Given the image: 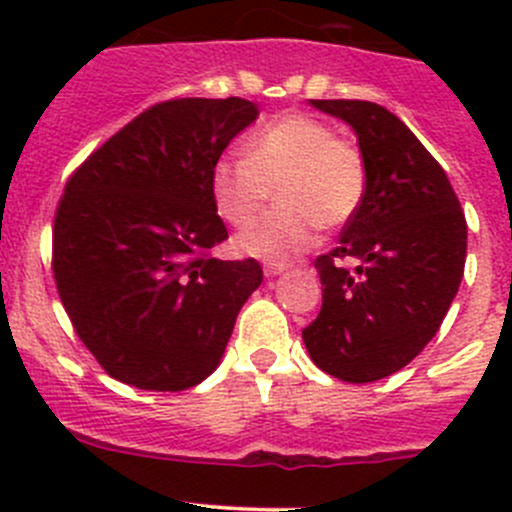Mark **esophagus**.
Instances as JSON below:
<instances>
[{"label":"esophagus","instance_id":"34e87169","mask_svg":"<svg viewBox=\"0 0 512 512\" xmlns=\"http://www.w3.org/2000/svg\"><path fill=\"white\" fill-rule=\"evenodd\" d=\"M262 270H265V277H277L287 270V265H282V262H267Z\"/></svg>","mask_w":512,"mask_h":512}]
</instances>
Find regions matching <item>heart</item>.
Returning <instances> with one entry per match:
<instances>
[{"mask_svg":"<svg viewBox=\"0 0 512 512\" xmlns=\"http://www.w3.org/2000/svg\"><path fill=\"white\" fill-rule=\"evenodd\" d=\"M282 210L255 220L235 237L242 255L287 262L309 250L317 225L339 227L359 210L366 165L359 148L334 128L304 113L265 123L247 141L245 156H223L210 173V195L220 218L245 225L277 188Z\"/></svg>","mask_w":512,"mask_h":512,"instance_id":"1","label":"heart"}]
</instances>
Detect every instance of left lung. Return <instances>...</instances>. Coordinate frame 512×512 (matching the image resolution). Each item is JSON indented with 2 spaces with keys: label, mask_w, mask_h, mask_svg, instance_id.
<instances>
[{
  "label": "left lung",
  "mask_w": 512,
  "mask_h": 512,
  "mask_svg": "<svg viewBox=\"0 0 512 512\" xmlns=\"http://www.w3.org/2000/svg\"><path fill=\"white\" fill-rule=\"evenodd\" d=\"M309 106L352 126L366 193L339 245L314 262L322 309L302 339L319 369L369 384L404 369L441 327L466 267V215L399 116L371 101Z\"/></svg>",
  "instance_id": "1"
}]
</instances>
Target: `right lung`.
<instances>
[{
  "label": "right lung",
  "mask_w": 512,
  "mask_h": 512,
  "mask_svg": "<svg viewBox=\"0 0 512 512\" xmlns=\"http://www.w3.org/2000/svg\"><path fill=\"white\" fill-rule=\"evenodd\" d=\"M260 116L245 98H173L84 160L54 218L61 304L108 376L185 391L218 369L257 260L210 255L227 240L210 173Z\"/></svg>",
  "instance_id": "add662e5"
}]
</instances>
